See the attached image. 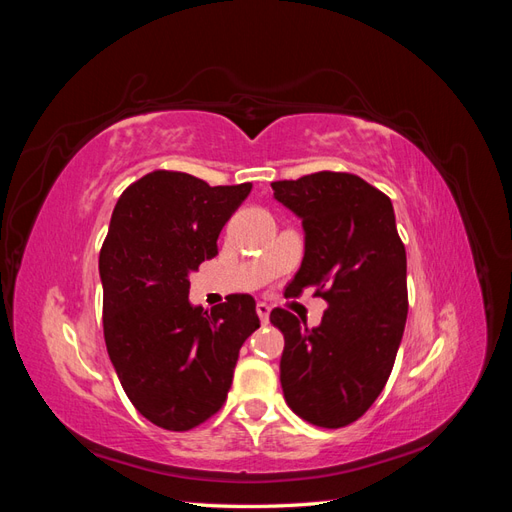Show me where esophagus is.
<instances>
[{
    "label": "esophagus",
    "instance_id": "1",
    "mask_svg": "<svg viewBox=\"0 0 512 512\" xmlns=\"http://www.w3.org/2000/svg\"><path fill=\"white\" fill-rule=\"evenodd\" d=\"M256 314H258V318H260L262 322H267V320H269V314H271V307H269L267 303L260 301V303L256 305Z\"/></svg>",
    "mask_w": 512,
    "mask_h": 512
}]
</instances>
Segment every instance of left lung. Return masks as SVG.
<instances>
[{
	"instance_id": "obj_1",
	"label": "left lung",
	"mask_w": 512,
	"mask_h": 512,
	"mask_svg": "<svg viewBox=\"0 0 512 512\" xmlns=\"http://www.w3.org/2000/svg\"><path fill=\"white\" fill-rule=\"evenodd\" d=\"M277 203L301 218L305 254L288 284L329 303L322 322L275 307L284 333L280 380L286 404L303 421L337 429L361 418L391 376L408 318L406 247L391 198L350 173L271 183Z\"/></svg>"
}]
</instances>
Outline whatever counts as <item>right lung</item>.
<instances>
[{"mask_svg": "<svg viewBox=\"0 0 512 512\" xmlns=\"http://www.w3.org/2000/svg\"><path fill=\"white\" fill-rule=\"evenodd\" d=\"M250 190L153 170L115 205L100 250L104 342L128 399L162 429L188 431L222 408L239 350L260 327L250 294L211 312L188 299L190 273L218 254Z\"/></svg>", "mask_w": 512, "mask_h": 512, "instance_id": "1", "label": "right lung"}]
</instances>
